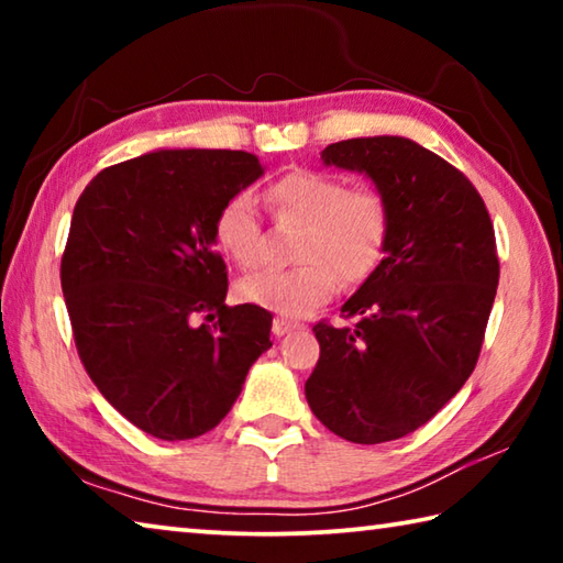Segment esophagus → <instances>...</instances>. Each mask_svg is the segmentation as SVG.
<instances>
[{
    "mask_svg": "<svg viewBox=\"0 0 563 563\" xmlns=\"http://www.w3.org/2000/svg\"><path fill=\"white\" fill-rule=\"evenodd\" d=\"M295 328V322H290V320H285V318H275L273 320V335H278V338H283V335H288V332H292Z\"/></svg>",
    "mask_w": 563,
    "mask_h": 563,
    "instance_id": "1",
    "label": "esophagus"
}]
</instances>
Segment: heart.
Returning <instances> with one entry per match:
<instances>
[{
  "label": "heart",
  "instance_id": "heart-1",
  "mask_svg": "<svg viewBox=\"0 0 563 563\" xmlns=\"http://www.w3.org/2000/svg\"><path fill=\"white\" fill-rule=\"evenodd\" d=\"M280 223L302 225L288 271H263L238 283L241 300L280 316H308L338 292L340 280L357 285L379 265L389 238V206L375 188L352 186L322 170H290L265 190ZM221 251L238 268L255 271L265 261V235L253 196L238 194L213 221Z\"/></svg>",
  "mask_w": 563,
  "mask_h": 563
}]
</instances>
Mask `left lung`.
Masks as SVG:
<instances>
[{
    "label": "left lung",
    "mask_w": 563,
    "mask_h": 563,
    "mask_svg": "<svg viewBox=\"0 0 563 563\" xmlns=\"http://www.w3.org/2000/svg\"><path fill=\"white\" fill-rule=\"evenodd\" d=\"M325 164L362 170L389 206L385 258L320 320L308 405L347 442H393L430 422L470 379L499 285L497 238L460 168L402 136L338 141Z\"/></svg>",
    "instance_id": "left-lung-1"
}]
</instances>
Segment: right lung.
I'll use <instances>...</instances> for the list:
<instances>
[{
    "label": "right lung",
    "instance_id": "right-lung-1",
    "mask_svg": "<svg viewBox=\"0 0 563 563\" xmlns=\"http://www.w3.org/2000/svg\"><path fill=\"white\" fill-rule=\"evenodd\" d=\"M263 174L245 151H154L103 168L74 206L62 290L76 352L119 412L158 440L221 422L273 316L225 305L221 206Z\"/></svg>",
    "mask_w": 563,
    "mask_h": 563
}]
</instances>
